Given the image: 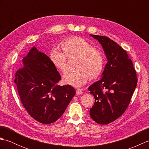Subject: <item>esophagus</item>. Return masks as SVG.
<instances>
[{
    "mask_svg": "<svg viewBox=\"0 0 149 149\" xmlns=\"http://www.w3.org/2000/svg\"><path fill=\"white\" fill-rule=\"evenodd\" d=\"M76 94L77 95H80L83 94V91L80 89H77L76 90Z\"/></svg>",
    "mask_w": 149,
    "mask_h": 149,
    "instance_id": "obj_1",
    "label": "esophagus"
}]
</instances>
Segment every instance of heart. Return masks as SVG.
I'll return each mask as SVG.
<instances>
[{
	"label": "heart",
	"mask_w": 149,
	"mask_h": 149,
	"mask_svg": "<svg viewBox=\"0 0 149 149\" xmlns=\"http://www.w3.org/2000/svg\"><path fill=\"white\" fill-rule=\"evenodd\" d=\"M62 52L56 49L50 52V59L53 65L61 73L66 71L68 59L76 58L75 67L77 70L63 75V83L75 88L86 84L91 79L99 76L102 70L104 59L99 50L93 48L87 41L80 37L74 36L61 43Z\"/></svg>",
	"instance_id": "heart-1"
}]
</instances>
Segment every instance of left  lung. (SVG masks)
<instances>
[{
  "instance_id": "8db88e82",
  "label": "left lung",
  "mask_w": 149,
  "mask_h": 149,
  "mask_svg": "<svg viewBox=\"0 0 149 149\" xmlns=\"http://www.w3.org/2000/svg\"><path fill=\"white\" fill-rule=\"evenodd\" d=\"M102 45L107 63L99 81L88 88L95 98L90 115L95 122L106 125L125 112L137 85L133 64L124 49L113 40L90 34Z\"/></svg>"
}]
</instances>
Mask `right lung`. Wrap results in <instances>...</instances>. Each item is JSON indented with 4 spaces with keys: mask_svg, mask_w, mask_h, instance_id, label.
Masks as SVG:
<instances>
[{
    "mask_svg": "<svg viewBox=\"0 0 149 149\" xmlns=\"http://www.w3.org/2000/svg\"><path fill=\"white\" fill-rule=\"evenodd\" d=\"M60 80L50 59L36 47L22 59L15 83L25 109L38 122L43 124L56 122L75 95L72 86L58 85Z\"/></svg>",
    "mask_w": 149,
    "mask_h": 149,
    "instance_id": "1",
    "label": "right lung"
}]
</instances>
